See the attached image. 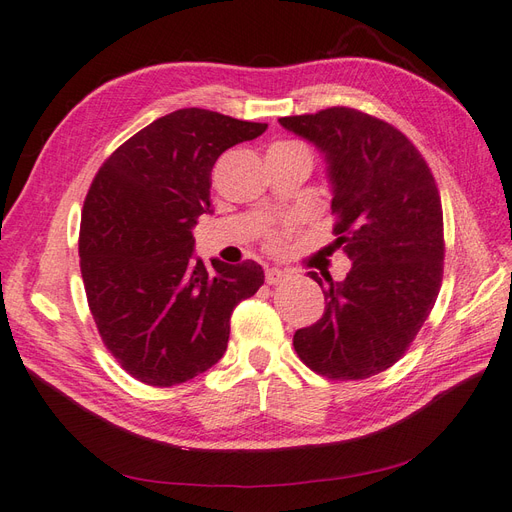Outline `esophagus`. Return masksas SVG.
Wrapping results in <instances>:
<instances>
[{
	"mask_svg": "<svg viewBox=\"0 0 512 512\" xmlns=\"http://www.w3.org/2000/svg\"><path fill=\"white\" fill-rule=\"evenodd\" d=\"M267 284H271V286H277V284H284V282H288L290 280V271H284V269H277V267H271V269H267Z\"/></svg>",
	"mask_w": 512,
	"mask_h": 512,
	"instance_id": "34e87169",
	"label": "esophagus"
}]
</instances>
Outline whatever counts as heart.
I'll list each match as a JSON object with an SVG mask.
<instances>
[{"instance_id":"heart-1","label":"heart","mask_w":512,"mask_h":512,"mask_svg":"<svg viewBox=\"0 0 512 512\" xmlns=\"http://www.w3.org/2000/svg\"><path fill=\"white\" fill-rule=\"evenodd\" d=\"M273 243H277V237H275V239H273Z\"/></svg>"}]
</instances>
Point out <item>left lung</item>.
I'll return each instance as SVG.
<instances>
[{
  "label": "left lung",
  "instance_id": "obj_1",
  "mask_svg": "<svg viewBox=\"0 0 512 512\" xmlns=\"http://www.w3.org/2000/svg\"><path fill=\"white\" fill-rule=\"evenodd\" d=\"M280 126L327 164L335 245L352 260L346 280L324 277L327 307L294 333V350L322 376H376L399 361L438 299L444 228L436 181L404 134L354 108L282 117ZM307 275L324 286L316 271Z\"/></svg>",
  "mask_w": 512,
  "mask_h": 512
}]
</instances>
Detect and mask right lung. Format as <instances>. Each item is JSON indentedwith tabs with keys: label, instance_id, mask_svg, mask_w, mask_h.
I'll list each match as a JSON object with an SVG mask.
<instances>
[{
	"label": "right lung",
	"instance_id": "add662e5",
	"mask_svg": "<svg viewBox=\"0 0 512 512\" xmlns=\"http://www.w3.org/2000/svg\"><path fill=\"white\" fill-rule=\"evenodd\" d=\"M267 123L181 108L149 123L108 158L83 205L79 256L102 342L151 386L188 382L218 363L230 316L265 284L254 260L211 269L192 230L211 213V170Z\"/></svg>",
	"mask_w": 512,
	"mask_h": 512
}]
</instances>
